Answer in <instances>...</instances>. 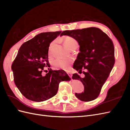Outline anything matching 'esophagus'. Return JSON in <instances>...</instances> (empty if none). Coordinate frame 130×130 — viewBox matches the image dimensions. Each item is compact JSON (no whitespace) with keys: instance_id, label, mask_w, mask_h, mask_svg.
I'll return each mask as SVG.
<instances>
[{"instance_id":"34e87169","label":"esophagus","mask_w":130,"mask_h":130,"mask_svg":"<svg viewBox=\"0 0 130 130\" xmlns=\"http://www.w3.org/2000/svg\"><path fill=\"white\" fill-rule=\"evenodd\" d=\"M67 74H68V75L69 76V77H70V78H72V73H67Z\"/></svg>"}]
</instances>
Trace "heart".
Returning <instances> with one entry per match:
<instances>
[{
  "mask_svg": "<svg viewBox=\"0 0 130 130\" xmlns=\"http://www.w3.org/2000/svg\"><path fill=\"white\" fill-rule=\"evenodd\" d=\"M55 42L54 41L51 43L48 49V55L49 57L52 56V48L55 44ZM64 44L65 46L69 50H72L73 49H76L78 43V42L74 38L67 36L65 37L64 40ZM72 62V58H65V59H56L53 62V65L54 67L56 69H63L67 70L69 68Z\"/></svg>",
  "mask_w": 130,
  "mask_h": 130,
  "instance_id": "heart-1",
  "label": "heart"
}]
</instances>
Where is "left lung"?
I'll use <instances>...</instances> for the list:
<instances>
[{
  "instance_id": "8db88e82",
  "label": "left lung",
  "mask_w": 130,
  "mask_h": 130,
  "mask_svg": "<svg viewBox=\"0 0 130 130\" xmlns=\"http://www.w3.org/2000/svg\"><path fill=\"white\" fill-rule=\"evenodd\" d=\"M63 35L74 38L80 45V53L73 68L79 73L82 72L85 76L81 77L75 73L72 78L81 81L84 91L76 93V97L82 101L95 99L115 64V48L112 40L107 34L95 27L66 30L60 36ZM82 68L85 69L83 72Z\"/></svg>"
}]
</instances>
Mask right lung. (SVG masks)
<instances>
[{
    "label": "right lung",
    "mask_w": 130,
    "mask_h": 130,
    "mask_svg": "<svg viewBox=\"0 0 130 130\" xmlns=\"http://www.w3.org/2000/svg\"><path fill=\"white\" fill-rule=\"evenodd\" d=\"M61 31L39 34L25 42L19 48L11 66L14 81L19 91L27 99L41 102L55 95L59 84L69 81L64 70L50 69L43 75L45 67H49L48 49L50 43Z\"/></svg>",
    "instance_id": "right-lung-1"
}]
</instances>
